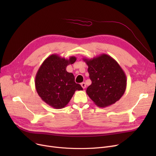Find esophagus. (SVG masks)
Segmentation results:
<instances>
[{"label": "esophagus", "instance_id": "34e87169", "mask_svg": "<svg viewBox=\"0 0 156 156\" xmlns=\"http://www.w3.org/2000/svg\"><path fill=\"white\" fill-rule=\"evenodd\" d=\"M81 86L82 87V88H83V89L86 88V84H85V83H84V82H83V83H81Z\"/></svg>", "mask_w": 156, "mask_h": 156}]
</instances>
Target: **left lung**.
<instances>
[{"mask_svg":"<svg viewBox=\"0 0 156 156\" xmlns=\"http://www.w3.org/2000/svg\"><path fill=\"white\" fill-rule=\"evenodd\" d=\"M83 60L88 66L92 80L86 92L94 104L105 108L119 101L126 90L127 80L118 62L105 54Z\"/></svg>","mask_w":156,"mask_h":156,"instance_id":"1","label":"left lung"}]
</instances>
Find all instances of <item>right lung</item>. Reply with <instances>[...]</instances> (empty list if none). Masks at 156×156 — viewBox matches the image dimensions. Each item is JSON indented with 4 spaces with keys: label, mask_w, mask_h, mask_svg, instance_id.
Segmentation results:
<instances>
[{
    "label": "right lung",
    "mask_w": 156,
    "mask_h": 156,
    "mask_svg": "<svg viewBox=\"0 0 156 156\" xmlns=\"http://www.w3.org/2000/svg\"><path fill=\"white\" fill-rule=\"evenodd\" d=\"M76 61L71 56L65 59L57 54L49 55L41 64L35 76L36 90L41 99L54 109L64 108L76 90H82L75 76L66 67Z\"/></svg>",
    "instance_id": "1"
}]
</instances>
